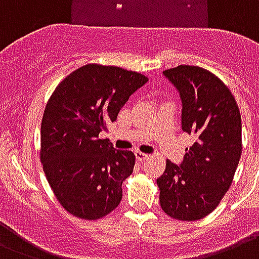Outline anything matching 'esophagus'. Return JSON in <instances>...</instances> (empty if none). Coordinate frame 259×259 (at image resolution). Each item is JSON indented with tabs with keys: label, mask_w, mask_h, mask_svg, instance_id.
<instances>
[{
	"label": "esophagus",
	"mask_w": 259,
	"mask_h": 259,
	"mask_svg": "<svg viewBox=\"0 0 259 259\" xmlns=\"http://www.w3.org/2000/svg\"><path fill=\"white\" fill-rule=\"evenodd\" d=\"M135 155H136V159H138V161H146V159L148 158L147 154H144V152H140V151L135 152Z\"/></svg>",
	"instance_id": "1"
}]
</instances>
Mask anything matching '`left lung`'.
Listing matches in <instances>:
<instances>
[{
  "label": "left lung",
  "instance_id": "1",
  "mask_svg": "<svg viewBox=\"0 0 259 259\" xmlns=\"http://www.w3.org/2000/svg\"><path fill=\"white\" fill-rule=\"evenodd\" d=\"M182 102V131L194 135L180 165L166 162L157 180L162 209L193 222L209 215L230 189L242 154L239 108L215 74L181 65L163 71Z\"/></svg>",
  "mask_w": 259,
  "mask_h": 259
}]
</instances>
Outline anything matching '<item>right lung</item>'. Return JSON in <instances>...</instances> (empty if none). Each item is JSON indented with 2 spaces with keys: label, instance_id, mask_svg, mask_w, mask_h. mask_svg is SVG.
<instances>
[{
  "label": "right lung",
  "instance_id": "add662e5",
  "mask_svg": "<svg viewBox=\"0 0 259 259\" xmlns=\"http://www.w3.org/2000/svg\"><path fill=\"white\" fill-rule=\"evenodd\" d=\"M147 81L136 71L86 65L67 75L48 100L40 159L58 201L71 215L100 219L121 201V184L134 171L135 155L113 148L100 132L108 131L130 96Z\"/></svg>",
  "mask_w": 259,
  "mask_h": 259
}]
</instances>
